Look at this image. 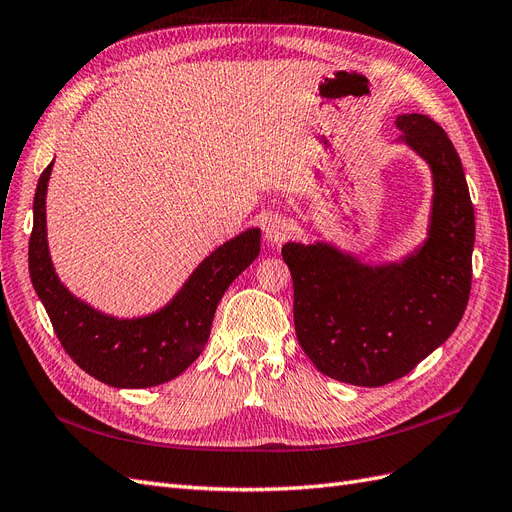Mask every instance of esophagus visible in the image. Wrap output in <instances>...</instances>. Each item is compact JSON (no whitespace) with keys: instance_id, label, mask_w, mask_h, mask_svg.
I'll return each mask as SVG.
<instances>
[{"instance_id":"esophagus-1","label":"esophagus","mask_w":512,"mask_h":512,"mask_svg":"<svg viewBox=\"0 0 512 512\" xmlns=\"http://www.w3.org/2000/svg\"><path fill=\"white\" fill-rule=\"evenodd\" d=\"M289 232H291V225L287 223L285 217H278V214H272V217L263 221V238H266L272 246L283 244Z\"/></svg>"}]
</instances>
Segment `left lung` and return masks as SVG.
Returning a JSON list of instances; mask_svg holds the SVG:
<instances>
[{
	"label": "left lung",
	"mask_w": 512,
	"mask_h": 512,
	"mask_svg": "<svg viewBox=\"0 0 512 512\" xmlns=\"http://www.w3.org/2000/svg\"><path fill=\"white\" fill-rule=\"evenodd\" d=\"M395 140L432 172L427 238L400 261L364 263L317 240L287 242L293 321L304 353L329 378L381 387L447 340L468 306L474 208L453 142L425 114H400Z\"/></svg>",
	"instance_id": "1"
}]
</instances>
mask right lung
Here are the masks:
<instances>
[{
    "mask_svg": "<svg viewBox=\"0 0 512 512\" xmlns=\"http://www.w3.org/2000/svg\"><path fill=\"white\" fill-rule=\"evenodd\" d=\"M51 172L53 161L42 172L34 197L29 276L65 353L97 381L117 389H146L172 381L204 351L223 293L259 255L261 229H246L214 249L174 298L151 315H106L76 298L55 272L46 240Z\"/></svg>",
    "mask_w": 512,
    "mask_h": 512,
    "instance_id": "obj_1",
    "label": "right lung"
}]
</instances>
